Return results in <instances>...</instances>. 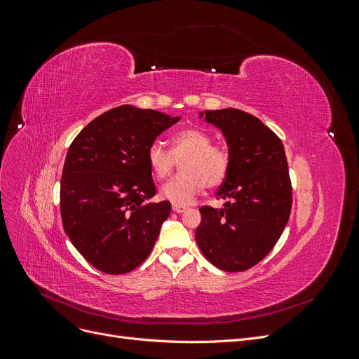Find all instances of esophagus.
Segmentation results:
<instances>
[{"label": "esophagus", "mask_w": 359, "mask_h": 359, "mask_svg": "<svg viewBox=\"0 0 359 359\" xmlns=\"http://www.w3.org/2000/svg\"><path fill=\"white\" fill-rule=\"evenodd\" d=\"M172 210L173 211H175V212H184V211H187L189 208H187V206L186 205H181V203H172Z\"/></svg>", "instance_id": "34e87169"}]
</instances>
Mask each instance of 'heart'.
Masks as SVG:
<instances>
[{
  "label": "heart",
  "instance_id": "obj_1",
  "mask_svg": "<svg viewBox=\"0 0 359 359\" xmlns=\"http://www.w3.org/2000/svg\"><path fill=\"white\" fill-rule=\"evenodd\" d=\"M181 162L180 175L161 187L160 194L173 203H187L205 187H220L231 170V154L212 144V136L202 128H184L170 139V151L156 140L147 149V161L153 177L168 178Z\"/></svg>",
  "mask_w": 359,
  "mask_h": 359
}]
</instances>
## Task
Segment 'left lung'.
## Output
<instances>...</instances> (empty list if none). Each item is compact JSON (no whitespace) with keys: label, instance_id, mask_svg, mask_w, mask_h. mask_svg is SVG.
<instances>
[{"label":"left lung","instance_id":"8db88e82","mask_svg":"<svg viewBox=\"0 0 359 359\" xmlns=\"http://www.w3.org/2000/svg\"><path fill=\"white\" fill-rule=\"evenodd\" d=\"M205 121L223 132L231 170L217 191L223 208L199 210L196 241L214 266L240 273L274 248L287 224L292 182L285 147L259 118L240 109L205 111Z\"/></svg>","mask_w":359,"mask_h":359}]
</instances>
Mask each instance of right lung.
I'll return each instance as SVG.
<instances>
[{
  "instance_id": "obj_1",
  "label": "right lung",
  "mask_w": 359,
  "mask_h": 359,
  "mask_svg": "<svg viewBox=\"0 0 359 359\" xmlns=\"http://www.w3.org/2000/svg\"><path fill=\"white\" fill-rule=\"evenodd\" d=\"M180 116L123 104L102 114L72 142L60 210L76 250L104 274H126L153 250L170 202L154 203L147 149Z\"/></svg>"
}]
</instances>
